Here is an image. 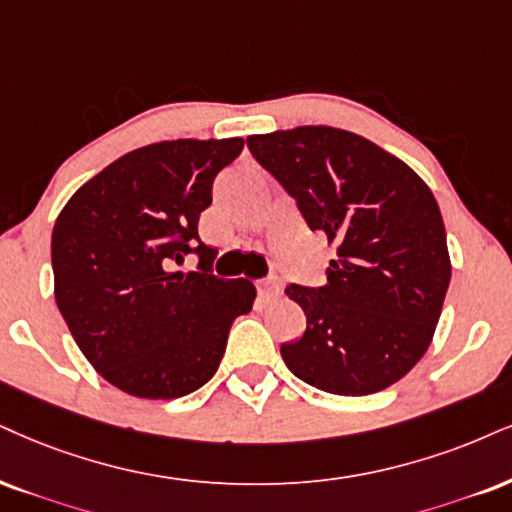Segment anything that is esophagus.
Here are the masks:
<instances>
[{
    "mask_svg": "<svg viewBox=\"0 0 512 512\" xmlns=\"http://www.w3.org/2000/svg\"><path fill=\"white\" fill-rule=\"evenodd\" d=\"M258 292L263 296H277L280 294V280H277V275H268L266 280L258 282Z\"/></svg>",
    "mask_w": 512,
    "mask_h": 512,
    "instance_id": "34e87169",
    "label": "esophagus"
}]
</instances>
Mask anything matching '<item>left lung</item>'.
Segmentation results:
<instances>
[{"label": "left lung", "instance_id": "1", "mask_svg": "<svg viewBox=\"0 0 512 512\" xmlns=\"http://www.w3.org/2000/svg\"><path fill=\"white\" fill-rule=\"evenodd\" d=\"M337 256L327 285H289L306 313L282 358L299 380L339 396L375 394L425 356L451 282L437 199L394 154L356 132L299 125L246 137Z\"/></svg>", "mask_w": 512, "mask_h": 512}]
</instances>
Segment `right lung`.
<instances>
[{
  "instance_id": "1",
  "label": "right lung",
  "mask_w": 512,
  "mask_h": 512,
  "mask_svg": "<svg viewBox=\"0 0 512 512\" xmlns=\"http://www.w3.org/2000/svg\"><path fill=\"white\" fill-rule=\"evenodd\" d=\"M242 137L154 142L109 163L61 208L52 232L56 306L82 356L125 394L178 399L216 375L254 282L208 273L199 216ZM199 243V247H194ZM197 250L201 274L173 271Z\"/></svg>"
}]
</instances>
